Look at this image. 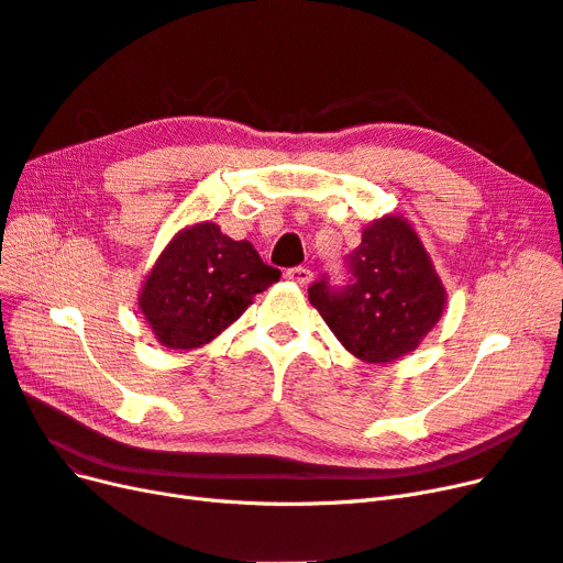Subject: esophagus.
<instances>
[{
	"mask_svg": "<svg viewBox=\"0 0 563 563\" xmlns=\"http://www.w3.org/2000/svg\"><path fill=\"white\" fill-rule=\"evenodd\" d=\"M284 277H286L288 282H294V284L308 286V284L312 282V269H308V267H291V269H286Z\"/></svg>",
	"mask_w": 563,
	"mask_h": 563,
	"instance_id": "1",
	"label": "esophagus"
}]
</instances>
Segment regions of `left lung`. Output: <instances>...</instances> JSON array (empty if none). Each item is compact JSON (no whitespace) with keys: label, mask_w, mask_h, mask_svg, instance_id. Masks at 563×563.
<instances>
[{"label":"left lung","mask_w":563,"mask_h":563,"mask_svg":"<svg viewBox=\"0 0 563 563\" xmlns=\"http://www.w3.org/2000/svg\"><path fill=\"white\" fill-rule=\"evenodd\" d=\"M347 279L329 277L308 294L329 329L360 360L387 364L413 352L444 314L446 291L416 230L399 216H383L345 255Z\"/></svg>","instance_id":"8db88e82"}]
</instances>
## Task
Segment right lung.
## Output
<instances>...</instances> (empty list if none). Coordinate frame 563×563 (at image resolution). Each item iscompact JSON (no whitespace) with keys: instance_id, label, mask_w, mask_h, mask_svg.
I'll return each mask as SVG.
<instances>
[{"instance_id":"add662e5","label":"right lung","mask_w":563,"mask_h":563,"mask_svg":"<svg viewBox=\"0 0 563 563\" xmlns=\"http://www.w3.org/2000/svg\"><path fill=\"white\" fill-rule=\"evenodd\" d=\"M279 277L249 242L230 240L207 220L185 228L164 249L139 305L164 347L192 350L211 343Z\"/></svg>"}]
</instances>
